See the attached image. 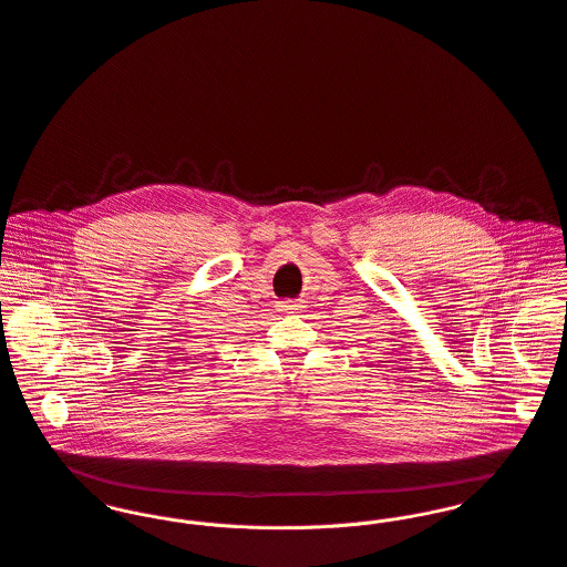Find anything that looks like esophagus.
Returning <instances> with one entry per match:
<instances>
[{
	"mask_svg": "<svg viewBox=\"0 0 567 567\" xmlns=\"http://www.w3.org/2000/svg\"><path fill=\"white\" fill-rule=\"evenodd\" d=\"M285 311H291V309H296V305H289V302H285V305H280Z\"/></svg>",
	"mask_w": 567,
	"mask_h": 567,
	"instance_id": "34e87169",
	"label": "esophagus"
}]
</instances>
